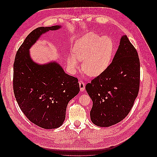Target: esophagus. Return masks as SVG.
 <instances>
[{"label":"esophagus","mask_w":157,"mask_h":157,"mask_svg":"<svg viewBox=\"0 0 157 157\" xmlns=\"http://www.w3.org/2000/svg\"><path fill=\"white\" fill-rule=\"evenodd\" d=\"M79 83V86H80V91H84L85 90V84L84 82L82 81V80H79L78 81Z\"/></svg>","instance_id":"obj_1"}]
</instances>
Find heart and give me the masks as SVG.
<instances>
[{"label": "heart", "instance_id": "1", "mask_svg": "<svg viewBox=\"0 0 157 157\" xmlns=\"http://www.w3.org/2000/svg\"><path fill=\"white\" fill-rule=\"evenodd\" d=\"M113 43L107 37H101L90 33L79 39L68 56L67 62L73 71L79 69V61H82V70L90 77L102 74L111 63Z\"/></svg>", "mask_w": 157, "mask_h": 157}]
</instances>
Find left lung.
I'll list each match as a JSON object with an SVG mask.
<instances>
[{
    "label": "left lung",
    "mask_w": 157,
    "mask_h": 157,
    "mask_svg": "<svg viewBox=\"0 0 157 157\" xmlns=\"http://www.w3.org/2000/svg\"><path fill=\"white\" fill-rule=\"evenodd\" d=\"M140 82L138 54L124 35L109 67L86 85L93 101L90 118L94 124L109 127L124 119L138 94Z\"/></svg>",
    "instance_id": "8db88e82"
}]
</instances>
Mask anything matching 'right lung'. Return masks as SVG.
I'll return each instance as SVG.
<instances>
[{
    "mask_svg": "<svg viewBox=\"0 0 157 157\" xmlns=\"http://www.w3.org/2000/svg\"><path fill=\"white\" fill-rule=\"evenodd\" d=\"M59 28L33 30L19 48L13 63V88L19 107L31 122L44 129L63 124L69 101L80 91L78 78L65 73L58 63L39 65L30 57L29 50L42 34Z\"/></svg>",
    "mask_w": 157,
    "mask_h": 157,
    "instance_id": "add662e5",
    "label": "right lung"
}]
</instances>
